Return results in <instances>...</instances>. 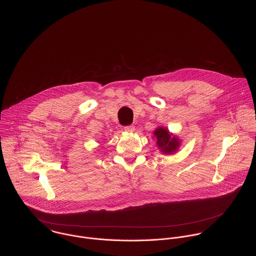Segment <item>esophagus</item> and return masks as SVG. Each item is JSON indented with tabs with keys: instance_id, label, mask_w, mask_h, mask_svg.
Masks as SVG:
<instances>
[{
	"instance_id": "1",
	"label": "esophagus",
	"mask_w": 256,
	"mask_h": 256,
	"mask_svg": "<svg viewBox=\"0 0 256 256\" xmlns=\"http://www.w3.org/2000/svg\"><path fill=\"white\" fill-rule=\"evenodd\" d=\"M124 130L128 132H132L134 130V126H124Z\"/></svg>"
}]
</instances>
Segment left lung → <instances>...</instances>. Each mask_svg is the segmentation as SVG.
<instances>
[{
    "instance_id": "8db88e82",
    "label": "left lung",
    "mask_w": 256,
    "mask_h": 256,
    "mask_svg": "<svg viewBox=\"0 0 256 256\" xmlns=\"http://www.w3.org/2000/svg\"><path fill=\"white\" fill-rule=\"evenodd\" d=\"M154 136L157 138V146L162 153L169 155L178 150L180 146L179 138L170 134L166 128H156L154 130Z\"/></svg>"
}]
</instances>
